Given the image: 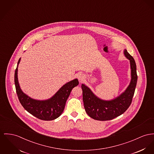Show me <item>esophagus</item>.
<instances>
[{
    "mask_svg": "<svg viewBox=\"0 0 154 154\" xmlns=\"http://www.w3.org/2000/svg\"><path fill=\"white\" fill-rule=\"evenodd\" d=\"M78 79H79V81H80V82H82L83 81V79H85V76H84V75L82 74V73H79L78 75Z\"/></svg>",
    "mask_w": 154,
    "mask_h": 154,
    "instance_id": "esophagus-1",
    "label": "esophagus"
}]
</instances>
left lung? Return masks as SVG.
Wrapping results in <instances>:
<instances>
[{"label":"left lung","instance_id":"8db88e82","mask_svg":"<svg viewBox=\"0 0 154 154\" xmlns=\"http://www.w3.org/2000/svg\"><path fill=\"white\" fill-rule=\"evenodd\" d=\"M124 55L130 61L131 81L126 89L114 99L106 100L97 97L91 89L82 83L83 101L86 112L93 119L99 121L110 120L122 115L130 106L135 92L137 75L133 57L124 49Z\"/></svg>","mask_w":154,"mask_h":154}]
</instances>
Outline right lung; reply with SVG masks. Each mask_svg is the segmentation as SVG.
Instances as JSON below:
<instances>
[{"mask_svg": "<svg viewBox=\"0 0 154 154\" xmlns=\"http://www.w3.org/2000/svg\"><path fill=\"white\" fill-rule=\"evenodd\" d=\"M21 58L17 62L14 73V83L19 100L23 107L35 117L45 121L53 120L58 118L63 112L66 102L72 89L78 86V79H75L63 85L61 88L47 100H36L27 95L21 89L18 81V66Z\"/></svg>", "mask_w": 154, "mask_h": 154, "instance_id": "right-lung-1", "label": "right lung"}]
</instances>
